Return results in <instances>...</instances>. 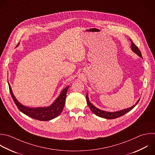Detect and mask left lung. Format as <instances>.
Listing matches in <instances>:
<instances>
[{
    "label": "left lung",
    "instance_id": "left-lung-1",
    "mask_svg": "<svg viewBox=\"0 0 155 155\" xmlns=\"http://www.w3.org/2000/svg\"><path fill=\"white\" fill-rule=\"evenodd\" d=\"M131 49L133 50V51H134L135 53H136L139 57L142 58V54H141V52L139 50V49L138 48V47L133 42V41L131 40ZM86 99H87V102L88 104V105L89 106L90 110H91V111L96 114L97 116H99L101 117H103L105 119H115L119 117H120L123 115H124L125 113H127V112L130 111V110H131L138 103V102L139 101V99L137 101V102L135 104V105H134L133 106H132L131 107L120 110V111H116V112H107V111H102L101 110H99L98 108H97L96 107H95L90 101L88 99V94L87 93L86 95Z\"/></svg>",
    "mask_w": 155,
    "mask_h": 155
}]
</instances>
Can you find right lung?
Returning <instances> with one entry per match:
<instances>
[{
	"instance_id": "right-lung-1",
	"label": "right lung",
	"mask_w": 155,
	"mask_h": 155,
	"mask_svg": "<svg viewBox=\"0 0 155 155\" xmlns=\"http://www.w3.org/2000/svg\"><path fill=\"white\" fill-rule=\"evenodd\" d=\"M18 45H19V44L17 45L16 47H18ZM68 87L69 86H68L62 91L59 96L56 99V101L53 102V104L50 107H42V108L41 107L29 108V107H27L22 105L17 101V99H16V97H15L12 92L11 86L9 84V89H10V94L12 95V97L15 104L18 107V109L21 112L27 115L28 116L32 117L35 119H37L42 121H47V120H51L58 117L61 113L65 105L67 92L68 89Z\"/></svg>"
}]
</instances>
